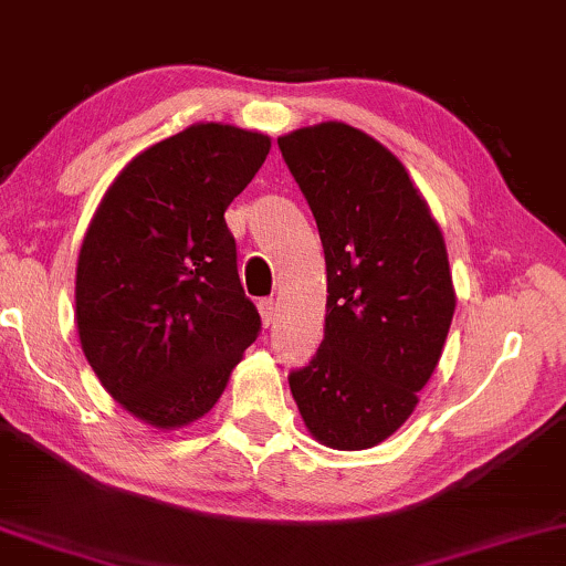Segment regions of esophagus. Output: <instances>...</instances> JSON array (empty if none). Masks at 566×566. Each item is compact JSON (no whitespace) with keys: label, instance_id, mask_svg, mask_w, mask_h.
I'll use <instances>...</instances> for the list:
<instances>
[{"label":"esophagus","instance_id":"obj_1","mask_svg":"<svg viewBox=\"0 0 566 566\" xmlns=\"http://www.w3.org/2000/svg\"><path fill=\"white\" fill-rule=\"evenodd\" d=\"M259 312H261V323L266 327L274 323V315H276V307H274V300L272 297H264L259 300Z\"/></svg>","mask_w":566,"mask_h":566}]
</instances>
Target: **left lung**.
<instances>
[{"label": "left lung", "instance_id": "1", "mask_svg": "<svg viewBox=\"0 0 566 566\" xmlns=\"http://www.w3.org/2000/svg\"><path fill=\"white\" fill-rule=\"evenodd\" d=\"M315 216L327 269L325 337L290 389L333 450H368L417 409L454 315L444 239L409 172L343 122L276 139Z\"/></svg>", "mask_w": 566, "mask_h": 566}]
</instances>
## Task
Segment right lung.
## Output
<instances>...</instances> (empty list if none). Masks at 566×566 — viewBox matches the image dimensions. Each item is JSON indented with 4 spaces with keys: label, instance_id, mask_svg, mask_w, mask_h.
<instances>
[{
    "label": "right lung",
    "instance_id": "1",
    "mask_svg": "<svg viewBox=\"0 0 566 566\" xmlns=\"http://www.w3.org/2000/svg\"><path fill=\"white\" fill-rule=\"evenodd\" d=\"M269 149L266 134L192 124L116 175L83 235L81 348L101 386L151 427L208 415L261 331L223 213Z\"/></svg>",
    "mask_w": 566,
    "mask_h": 566
}]
</instances>
